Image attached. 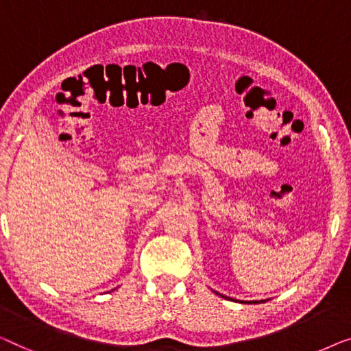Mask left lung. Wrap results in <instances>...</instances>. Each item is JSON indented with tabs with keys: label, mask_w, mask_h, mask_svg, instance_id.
<instances>
[{
	"label": "left lung",
	"mask_w": 351,
	"mask_h": 351,
	"mask_svg": "<svg viewBox=\"0 0 351 351\" xmlns=\"http://www.w3.org/2000/svg\"><path fill=\"white\" fill-rule=\"evenodd\" d=\"M218 294V293H216ZM221 298H224V299H230V298H227V295H223V294H219ZM261 302H263V300H261ZM250 304H258V300H250Z\"/></svg>",
	"instance_id": "left-lung-1"
}]
</instances>
